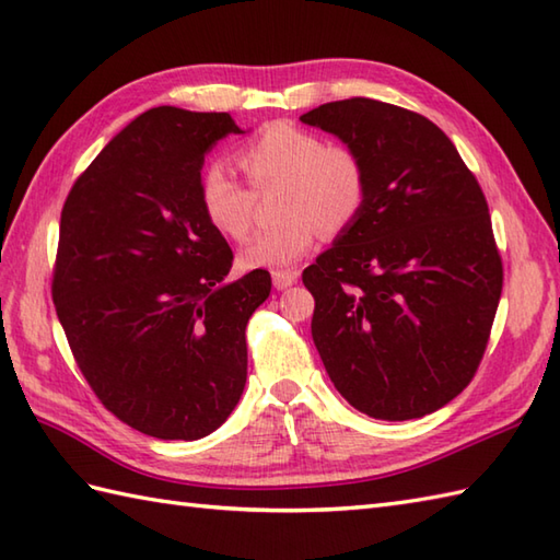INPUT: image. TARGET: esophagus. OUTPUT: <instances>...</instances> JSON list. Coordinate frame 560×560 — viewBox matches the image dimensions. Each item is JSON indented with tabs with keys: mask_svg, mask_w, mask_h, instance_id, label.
Wrapping results in <instances>:
<instances>
[{
	"mask_svg": "<svg viewBox=\"0 0 560 560\" xmlns=\"http://www.w3.org/2000/svg\"><path fill=\"white\" fill-rule=\"evenodd\" d=\"M271 281H273V289L283 291V289H289V287H293L295 281H299V271H293V269L273 271V273H271Z\"/></svg>",
	"mask_w": 560,
	"mask_h": 560,
	"instance_id": "34e87169",
	"label": "esophagus"
}]
</instances>
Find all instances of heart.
Segmentation results:
<instances>
[{
	"label": "heart",
	"instance_id": "1",
	"mask_svg": "<svg viewBox=\"0 0 560 560\" xmlns=\"http://www.w3.org/2000/svg\"><path fill=\"white\" fill-rule=\"evenodd\" d=\"M235 163L255 189L283 185L281 223L257 233L241 249L245 269H283L315 245L319 233H337L359 217L368 177L361 159L347 147L289 122L269 125L235 151ZM199 209L213 231L243 241L253 229V192L235 183L223 165L199 173Z\"/></svg>",
	"mask_w": 560,
	"mask_h": 560
}]
</instances>
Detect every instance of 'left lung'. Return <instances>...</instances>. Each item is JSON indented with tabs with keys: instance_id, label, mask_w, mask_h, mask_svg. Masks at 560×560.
Returning <instances> with one entry per match:
<instances>
[{
	"instance_id": "1",
	"label": "left lung",
	"mask_w": 560,
	"mask_h": 560,
	"mask_svg": "<svg viewBox=\"0 0 560 560\" xmlns=\"http://www.w3.org/2000/svg\"><path fill=\"white\" fill-rule=\"evenodd\" d=\"M301 122L361 159L359 217L303 271L313 341L353 409L433 413L471 383L503 291L489 205L428 117L373 98L325 103Z\"/></svg>"
}]
</instances>
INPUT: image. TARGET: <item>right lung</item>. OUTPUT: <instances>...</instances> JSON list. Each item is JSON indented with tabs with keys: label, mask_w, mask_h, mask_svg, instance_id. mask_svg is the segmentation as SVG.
<instances>
[{
	"label": "right lung",
	"mask_w": 560,
	"mask_h": 560,
	"mask_svg": "<svg viewBox=\"0 0 560 560\" xmlns=\"http://www.w3.org/2000/svg\"><path fill=\"white\" fill-rule=\"evenodd\" d=\"M229 113L151 108L71 187L52 271L57 317L91 389L122 423L199 440L229 419L247 380L245 327L269 299L255 269L199 209L205 156L241 135Z\"/></svg>",
	"instance_id": "1"
}]
</instances>
